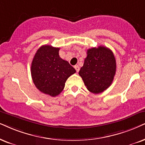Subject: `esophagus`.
Listing matches in <instances>:
<instances>
[{
    "label": "esophagus",
    "mask_w": 145,
    "mask_h": 145,
    "mask_svg": "<svg viewBox=\"0 0 145 145\" xmlns=\"http://www.w3.org/2000/svg\"><path fill=\"white\" fill-rule=\"evenodd\" d=\"M74 68L76 69V70L77 72H78L79 70H80V67H79L78 65H75V66H74Z\"/></svg>",
    "instance_id": "1"
}]
</instances>
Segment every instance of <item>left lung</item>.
<instances>
[{"instance_id":"left-lung-1","label":"left lung","mask_w":145,"mask_h":145,"mask_svg":"<svg viewBox=\"0 0 145 145\" xmlns=\"http://www.w3.org/2000/svg\"><path fill=\"white\" fill-rule=\"evenodd\" d=\"M116 63L110 49L104 46L92 47L87 50L79 75L89 91L100 94L112 83L116 74Z\"/></svg>"}]
</instances>
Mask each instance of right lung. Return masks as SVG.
Listing matches in <instances>:
<instances>
[{
	"label": "right lung",
	"instance_id": "1",
	"mask_svg": "<svg viewBox=\"0 0 145 145\" xmlns=\"http://www.w3.org/2000/svg\"><path fill=\"white\" fill-rule=\"evenodd\" d=\"M59 51L58 47L43 45L37 51L31 67L37 88L52 97L61 92L67 78L76 71L68 61L60 57Z\"/></svg>",
	"mask_w": 145,
	"mask_h": 145
}]
</instances>
